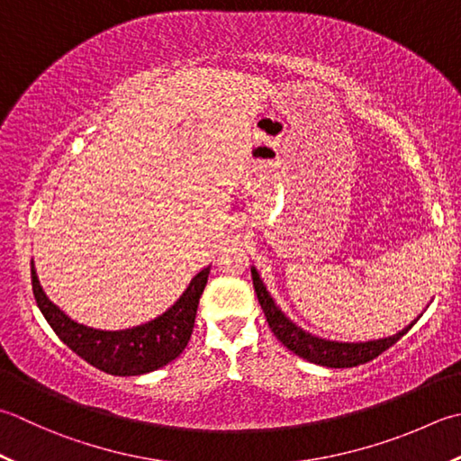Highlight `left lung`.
I'll return each mask as SVG.
<instances>
[{
	"label": "left lung",
	"instance_id": "8db88e82",
	"mask_svg": "<svg viewBox=\"0 0 461 461\" xmlns=\"http://www.w3.org/2000/svg\"><path fill=\"white\" fill-rule=\"evenodd\" d=\"M251 279H254V287L258 294V302L261 305V310L266 313V320L272 328L274 336L282 341V344L294 351L295 356H300L303 359H308L312 364L318 366H326V367H356L372 362L374 357H377L387 348H392L395 341L402 339L405 333L411 330L413 323H410L408 328H403L402 331L395 333V336L384 338V339H374V341H359V344H346V341H331V339H323V338H315L312 333L303 331L302 328H297L295 323L287 318V315L277 308L274 297L269 295L266 290L264 282L258 274L256 267H251Z\"/></svg>",
	"mask_w": 461,
	"mask_h": 461
}]
</instances>
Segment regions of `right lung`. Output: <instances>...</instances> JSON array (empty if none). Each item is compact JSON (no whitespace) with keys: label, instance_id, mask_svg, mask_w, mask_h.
Masks as SVG:
<instances>
[{"label":"right lung","instance_id":"1","mask_svg":"<svg viewBox=\"0 0 461 461\" xmlns=\"http://www.w3.org/2000/svg\"><path fill=\"white\" fill-rule=\"evenodd\" d=\"M210 276L203 267L171 308L143 326L120 331L94 330L68 318L41 290L32 259V287L43 318L71 351L112 375H141L164 367L185 349L194 331L197 303Z\"/></svg>","mask_w":461,"mask_h":461}]
</instances>
